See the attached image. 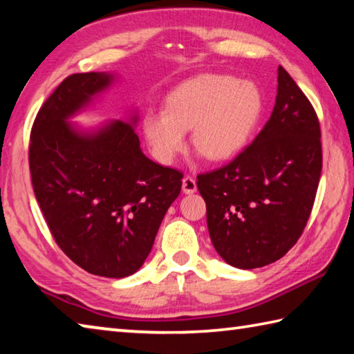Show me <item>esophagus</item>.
Here are the masks:
<instances>
[{
    "mask_svg": "<svg viewBox=\"0 0 354 354\" xmlns=\"http://www.w3.org/2000/svg\"><path fill=\"white\" fill-rule=\"evenodd\" d=\"M183 192L185 195H192L196 192V181L192 176H185L183 179Z\"/></svg>",
    "mask_w": 354,
    "mask_h": 354,
    "instance_id": "esophagus-1",
    "label": "esophagus"
}]
</instances>
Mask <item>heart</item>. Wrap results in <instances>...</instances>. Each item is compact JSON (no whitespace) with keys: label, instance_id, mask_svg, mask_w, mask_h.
Here are the masks:
<instances>
[{"label":"heart","instance_id":"heart-1","mask_svg":"<svg viewBox=\"0 0 354 354\" xmlns=\"http://www.w3.org/2000/svg\"><path fill=\"white\" fill-rule=\"evenodd\" d=\"M261 110V94L252 82L203 74L173 89L165 99V110L147 111L142 131L162 164L175 162L185 150L189 130L199 156L223 162L248 145Z\"/></svg>","mask_w":354,"mask_h":354}]
</instances>
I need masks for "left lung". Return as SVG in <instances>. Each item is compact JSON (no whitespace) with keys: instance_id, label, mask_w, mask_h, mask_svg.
Here are the masks:
<instances>
[{"instance_id":"8db88e82","label":"left lung","mask_w":354,"mask_h":354,"mask_svg":"<svg viewBox=\"0 0 354 354\" xmlns=\"http://www.w3.org/2000/svg\"><path fill=\"white\" fill-rule=\"evenodd\" d=\"M277 82L272 114L254 142L196 183L212 244L239 269L277 261L297 243L322 171L316 111L281 66Z\"/></svg>"}]
</instances>
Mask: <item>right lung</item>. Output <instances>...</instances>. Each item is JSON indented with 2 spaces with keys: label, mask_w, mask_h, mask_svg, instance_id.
Wrapping results in <instances>:
<instances>
[{
  "label": "right lung",
  "mask_w": 354,
  "mask_h": 354,
  "mask_svg": "<svg viewBox=\"0 0 354 354\" xmlns=\"http://www.w3.org/2000/svg\"><path fill=\"white\" fill-rule=\"evenodd\" d=\"M118 79L69 75L38 111L29 147L35 198L57 244L82 269L110 279L144 265L183 184V173L144 155L136 108L125 120L73 122Z\"/></svg>",
  "instance_id": "add662e5"
}]
</instances>
